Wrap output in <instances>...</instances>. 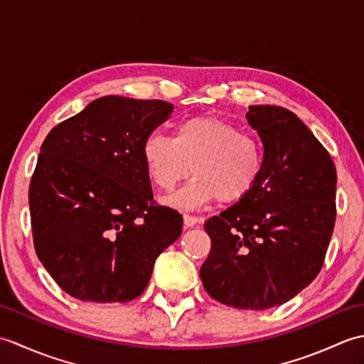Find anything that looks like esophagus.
<instances>
[{"mask_svg":"<svg viewBox=\"0 0 364 364\" xmlns=\"http://www.w3.org/2000/svg\"><path fill=\"white\" fill-rule=\"evenodd\" d=\"M183 220H184V228H192V227H196L197 223L202 222V219L196 218V215H189V214H184Z\"/></svg>","mask_w":364,"mask_h":364,"instance_id":"34e87169","label":"esophagus"}]
</instances>
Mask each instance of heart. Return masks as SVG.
Returning a JSON list of instances; mask_svg holds the SVG:
<instances>
[{"instance_id": "b5f03b06", "label": "heart", "mask_w": 364, "mask_h": 364, "mask_svg": "<svg viewBox=\"0 0 364 364\" xmlns=\"http://www.w3.org/2000/svg\"><path fill=\"white\" fill-rule=\"evenodd\" d=\"M142 161L154 186L172 191L189 175L194 178L167 203L176 210H198L218 198L236 203L253 191L264 164L257 137L239 133L215 117H192L178 123L175 136L151 133L142 144Z\"/></svg>"}]
</instances>
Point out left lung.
Wrapping results in <instances>:
<instances>
[{
	"label": "left lung",
	"instance_id": "left-lung-1",
	"mask_svg": "<svg viewBox=\"0 0 364 364\" xmlns=\"http://www.w3.org/2000/svg\"><path fill=\"white\" fill-rule=\"evenodd\" d=\"M245 117L264 146L262 172L249 196L205 222L211 252L200 278L223 305L267 310L319 274L336 219V168L294 112L255 105Z\"/></svg>",
	"mask_w": 364,
	"mask_h": 364
}]
</instances>
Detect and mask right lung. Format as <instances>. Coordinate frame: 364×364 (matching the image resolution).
Segmentation results:
<instances>
[{"instance_id":"right-lung-1","label":"right lung","mask_w":364,"mask_h":364,"mask_svg":"<svg viewBox=\"0 0 364 364\" xmlns=\"http://www.w3.org/2000/svg\"><path fill=\"white\" fill-rule=\"evenodd\" d=\"M173 105L117 95L59 123L41 146L29 186L37 257L84 301H128L183 231L181 214L153 202L142 161L146 136Z\"/></svg>"}]
</instances>
